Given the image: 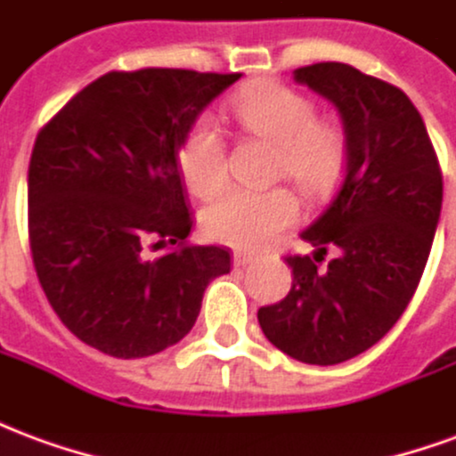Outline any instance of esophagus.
<instances>
[{
    "label": "esophagus",
    "instance_id": "1",
    "mask_svg": "<svg viewBox=\"0 0 456 456\" xmlns=\"http://www.w3.org/2000/svg\"><path fill=\"white\" fill-rule=\"evenodd\" d=\"M256 256L254 254H247V251H234V264L237 266H247V264H254Z\"/></svg>",
    "mask_w": 456,
    "mask_h": 456
}]
</instances>
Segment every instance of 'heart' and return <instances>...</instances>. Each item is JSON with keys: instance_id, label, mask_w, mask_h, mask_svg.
<instances>
[{"instance_id": "obj_1", "label": "heart", "mask_w": 456, "mask_h": 456, "mask_svg": "<svg viewBox=\"0 0 456 456\" xmlns=\"http://www.w3.org/2000/svg\"><path fill=\"white\" fill-rule=\"evenodd\" d=\"M239 124L273 146V173L293 180L305 192L325 190L339 173L344 136L330 121L315 119L310 97L281 83H258L234 97ZM178 163L188 188L209 195L227 178V151L219 124L209 114L192 121L180 141ZM297 219V200L286 188H232L202 209V229L209 239L241 248H256Z\"/></svg>"}]
</instances>
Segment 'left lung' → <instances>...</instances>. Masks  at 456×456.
Segmentation results:
<instances>
[{"mask_svg": "<svg viewBox=\"0 0 456 456\" xmlns=\"http://www.w3.org/2000/svg\"><path fill=\"white\" fill-rule=\"evenodd\" d=\"M293 80L335 104L344 129V180L330 208L300 234L315 258L288 256L293 288L258 310L281 352L332 366L366 352L411 303L442 209V173L408 94L344 63L297 68ZM327 246L338 258L316 261Z\"/></svg>", "mask_w": 456, "mask_h": 456, "instance_id": "left-lung-1", "label": "left lung"}]
</instances>
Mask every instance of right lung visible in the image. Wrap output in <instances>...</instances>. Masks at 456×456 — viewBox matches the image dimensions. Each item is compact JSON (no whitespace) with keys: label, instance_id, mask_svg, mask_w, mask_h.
<instances>
[{"label":"right lung","instance_id":"1","mask_svg":"<svg viewBox=\"0 0 456 456\" xmlns=\"http://www.w3.org/2000/svg\"><path fill=\"white\" fill-rule=\"evenodd\" d=\"M241 77L143 68L107 73L45 124L28 163L36 276L70 332L117 359L188 335L222 247H188L178 151L192 121ZM179 247L153 259L145 244Z\"/></svg>","mask_w":456,"mask_h":456}]
</instances>
